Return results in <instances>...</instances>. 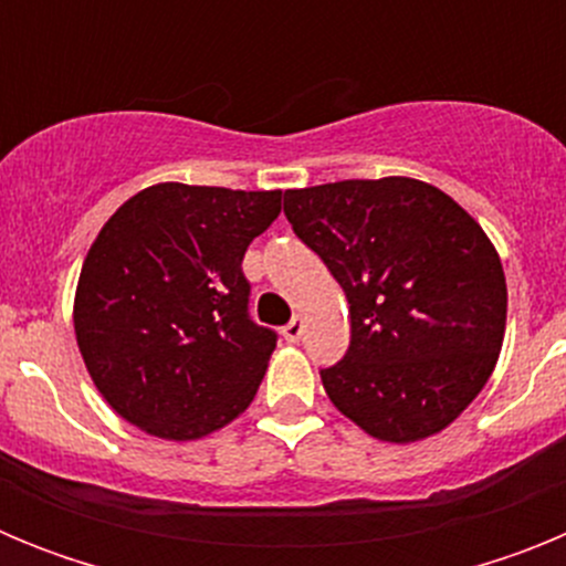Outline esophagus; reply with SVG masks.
Listing matches in <instances>:
<instances>
[{
	"instance_id": "1",
	"label": "esophagus",
	"mask_w": 566,
	"mask_h": 566,
	"mask_svg": "<svg viewBox=\"0 0 566 566\" xmlns=\"http://www.w3.org/2000/svg\"><path fill=\"white\" fill-rule=\"evenodd\" d=\"M303 332H306V319L300 317V314H294L292 323H289V326L283 328V337H286L289 343H300V337H303Z\"/></svg>"
}]
</instances>
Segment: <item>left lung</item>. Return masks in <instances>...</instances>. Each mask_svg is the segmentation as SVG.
I'll list each match as a JSON object with an SVG mask.
<instances>
[{"mask_svg":"<svg viewBox=\"0 0 566 566\" xmlns=\"http://www.w3.org/2000/svg\"><path fill=\"white\" fill-rule=\"evenodd\" d=\"M283 212L343 286L352 345L319 371L343 417L411 444L444 431L496 368L507 283L496 247L417 178L286 189Z\"/></svg>","mask_w":566,"mask_h":566,"instance_id":"left-lung-1","label":"left lung"}]
</instances>
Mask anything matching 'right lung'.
<instances>
[{
    "label": "right lung",
    "mask_w": 566,
    "mask_h": 566,
    "mask_svg": "<svg viewBox=\"0 0 566 566\" xmlns=\"http://www.w3.org/2000/svg\"><path fill=\"white\" fill-rule=\"evenodd\" d=\"M283 192L155 184L96 234L73 300L87 374L144 433L192 442L252 405L277 334L249 319L243 254Z\"/></svg>",
    "instance_id": "1"
}]
</instances>
